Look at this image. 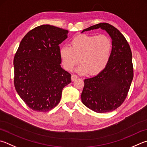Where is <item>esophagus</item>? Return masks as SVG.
I'll list each match as a JSON object with an SVG mask.
<instances>
[{"mask_svg":"<svg viewBox=\"0 0 147 147\" xmlns=\"http://www.w3.org/2000/svg\"><path fill=\"white\" fill-rule=\"evenodd\" d=\"M77 78H78V76H77L76 74H72V76H71V80L72 81L76 80Z\"/></svg>","mask_w":147,"mask_h":147,"instance_id":"esophagus-1","label":"esophagus"}]
</instances>
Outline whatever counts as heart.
<instances>
[{"instance_id":"heart-1","label":"heart","mask_w":147,"mask_h":147,"mask_svg":"<svg viewBox=\"0 0 147 147\" xmlns=\"http://www.w3.org/2000/svg\"><path fill=\"white\" fill-rule=\"evenodd\" d=\"M112 47L111 40L105 34H80L72 39L71 46L65 45L60 48V57L66 70H73L80 58L81 63L76 71L82 74L96 75L107 65Z\"/></svg>"}]
</instances>
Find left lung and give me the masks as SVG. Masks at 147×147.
<instances>
[{"label": "left lung", "instance_id": "1", "mask_svg": "<svg viewBox=\"0 0 147 147\" xmlns=\"http://www.w3.org/2000/svg\"><path fill=\"white\" fill-rule=\"evenodd\" d=\"M101 29L112 39L111 55L107 65L100 73L84 80L82 101L90 110L104 113L115 110L126 98L132 81L131 49L118 29L108 23L90 26L84 31Z\"/></svg>", "mask_w": 147, "mask_h": 147}]
</instances>
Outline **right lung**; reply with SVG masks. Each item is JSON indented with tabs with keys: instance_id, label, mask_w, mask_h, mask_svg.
<instances>
[{
	"instance_id": "right-lung-1",
	"label": "right lung",
	"mask_w": 147,
	"mask_h": 147,
	"mask_svg": "<svg viewBox=\"0 0 147 147\" xmlns=\"http://www.w3.org/2000/svg\"><path fill=\"white\" fill-rule=\"evenodd\" d=\"M69 31L49 24L29 31L13 60L14 84L18 95L33 111L47 112L60 102L71 74L61 67L60 47Z\"/></svg>"
}]
</instances>
